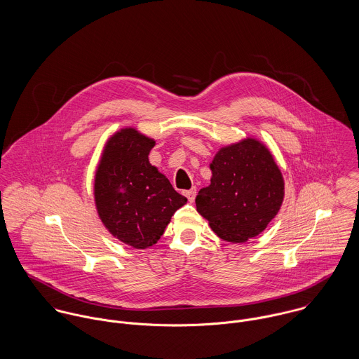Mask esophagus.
<instances>
[{"label":"esophagus","instance_id":"obj_1","mask_svg":"<svg viewBox=\"0 0 359 359\" xmlns=\"http://www.w3.org/2000/svg\"><path fill=\"white\" fill-rule=\"evenodd\" d=\"M196 194H197V190H196V187H194V189H191V190H187V191H184V196L187 197V199H189L190 202H193V201L196 199Z\"/></svg>","mask_w":359,"mask_h":359}]
</instances>
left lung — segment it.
<instances>
[{"label":"left lung","mask_w":359,"mask_h":359,"mask_svg":"<svg viewBox=\"0 0 359 359\" xmlns=\"http://www.w3.org/2000/svg\"><path fill=\"white\" fill-rule=\"evenodd\" d=\"M210 169V184L196 198L199 215L224 241L239 243L259 236L283 201V179L271 153L246 139L222 149Z\"/></svg>","instance_id":"1"}]
</instances>
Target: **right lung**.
<instances>
[{
	"label": "right lung",
	"instance_id": "obj_1",
	"mask_svg": "<svg viewBox=\"0 0 359 359\" xmlns=\"http://www.w3.org/2000/svg\"><path fill=\"white\" fill-rule=\"evenodd\" d=\"M156 142L126 128L106 144L95 177L97 213L109 231L136 249L153 246L187 198L149 162Z\"/></svg>",
	"mask_w": 359,
	"mask_h": 359
}]
</instances>
